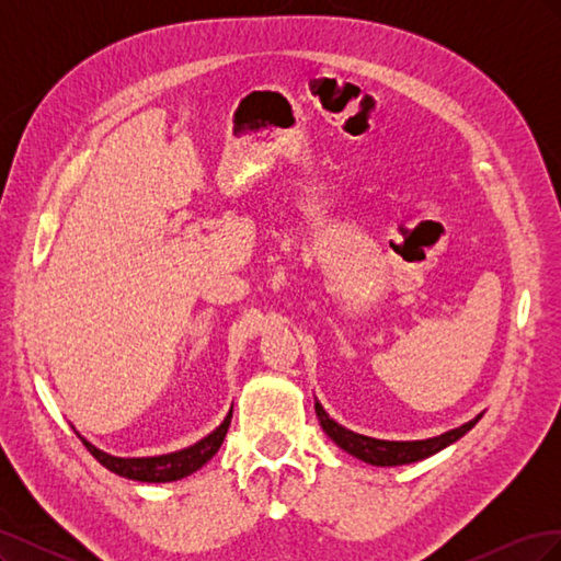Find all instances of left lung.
<instances>
[{
	"label": "left lung",
	"instance_id": "1",
	"mask_svg": "<svg viewBox=\"0 0 561 561\" xmlns=\"http://www.w3.org/2000/svg\"><path fill=\"white\" fill-rule=\"evenodd\" d=\"M316 414H318L322 431H325L339 447L371 466H404V463L421 461V458H428V456L437 454L439 449H445L451 443H456L458 437H463L474 426V423L480 421V416H478V419L468 421L466 426L454 428V431L439 435V437H433V439H419V443H388V439L365 437V435L346 431L344 426H339V423L332 421L318 402H316Z\"/></svg>",
	"mask_w": 561,
	"mask_h": 561
}]
</instances>
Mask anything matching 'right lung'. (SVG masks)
I'll return each instance as SVG.
<instances>
[{
    "mask_svg": "<svg viewBox=\"0 0 561 561\" xmlns=\"http://www.w3.org/2000/svg\"><path fill=\"white\" fill-rule=\"evenodd\" d=\"M229 423H231V414L225 419L222 426H219L215 433H210L208 437H203L194 447L175 451V454H165V456H151V458H116L95 449L91 443H87V439H81V443L87 445V449L98 458L100 463H103L107 470L122 474V478L138 480V482H175L186 478V474L196 472L203 463L210 461V458L217 454V449L225 443Z\"/></svg>",
    "mask_w": 561,
    "mask_h": 561,
    "instance_id": "1",
    "label": "right lung"
}]
</instances>
